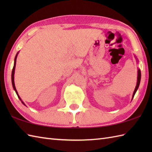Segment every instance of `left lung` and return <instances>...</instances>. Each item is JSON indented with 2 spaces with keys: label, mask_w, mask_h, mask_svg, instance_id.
Listing matches in <instances>:
<instances>
[{
  "label": "left lung",
  "mask_w": 152,
  "mask_h": 152,
  "mask_svg": "<svg viewBox=\"0 0 152 152\" xmlns=\"http://www.w3.org/2000/svg\"><path fill=\"white\" fill-rule=\"evenodd\" d=\"M140 79H141V72H140V69H138V76H137V86L135 87V89H134V91L133 92V98L132 99H133L134 96L135 95V93L137 92V89L138 88V87H139L140 85Z\"/></svg>",
  "instance_id": "obj_1"
}]
</instances>
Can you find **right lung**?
Here are the masks:
<instances>
[{
	"mask_svg": "<svg viewBox=\"0 0 152 152\" xmlns=\"http://www.w3.org/2000/svg\"><path fill=\"white\" fill-rule=\"evenodd\" d=\"M18 53H17V54H16V56L15 57V59H14V67H13V69H12V86H13V88H14V89L15 90V91L16 93V94H17L18 98L19 99V100L21 101V102L25 106H26L25 104V103L21 101V99L20 98V96H19L18 95V93L17 91V90H16V88H15V83H14V72H15V64H16V59H17V57H18Z\"/></svg>",
	"mask_w": 152,
	"mask_h": 152,
	"instance_id": "1",
	"label": "right lung"
}]
</instances>
